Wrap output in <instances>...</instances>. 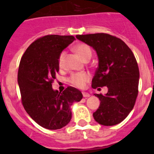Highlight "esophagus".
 <instances>
[{"label": "esophagus", "mask_w": 154, "mask_h": 154, "mask_svg": "<svg viewBox=\"0 0 154 154\" xmlns=\"http://www.w3.org/2000/svg\"><path fill=\"white\" fill-rule=\"evenodd\" d=\"M82 96H83V97H85V98H88V97H89V96H90V95H89V93L85 92H82Z\"/></svg>", "instance_id": "esophagus-1"}]
</instances>
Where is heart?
<instances>
[{
    "label": "heart",
    "instance_id": "b5f03b06",
    "mask_svg": "<svg viewBox=\"0 0 154 154\" xmlns=\"http://www.w3.org/2000/svg\"><path fill=\"white\" fill-rule=\"evenodd\" d=\"M75 51L78 53V55L81 57L82 60H89L92 57V52L91 48L85 43H79L75 46ZM65 52L62 51L58 57V65L62 67L63 65L64 58ZM90 79L89 74L86 72H77L71 75L69 78V82L71 85H74L77 88H83L85 84L89 82Z\"/></svg>",
    "mask_w": 154,
    "mask_h": 154
}]
</instances>
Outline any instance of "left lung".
Returning a JSON list of instances; mask_svg holds the SVG:
<instances>
[{"label":"left lung","instance_id":"1","mask_svg":"<svg viewBox=\"0 0 154 154\" xmlns=\"http://www.w3.org/2000/svg\"><path fill=\"white\" fill-rule=\"evenodd\" d=\"M97 52L99 66L92 87L106 86L108 92L94 94L100 100L93 113L95 120L103 126H114L124 120L133 109L137 96L140 72L137 59L126 44L117 37L105 33L76 35Z\"/></svg>","mask_w":154,"mask_h":154}]
</instances>
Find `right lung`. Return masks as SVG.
Here are the masks:
<instances>
[{
	"label": "right lung",
	"mask_w": 154,
	"mask_h": 154,
	"mask_svg": "<svg viewBox=\"0 0 154 154\" xmlns=\"http://www.w3.org/2000/svg\"><path fill=\"white\" fill-rule=\"evenodd\" d=\"M75 40L72 35H48L29 45L19 64L17 81L21 103L28 115L48 130H58L70 122V106L79 102L82 94L68 86L62 92L52 89L59 70L58 57Z\"/></svg>",
	"instance_id": "obj_1"
}]
</instances>
